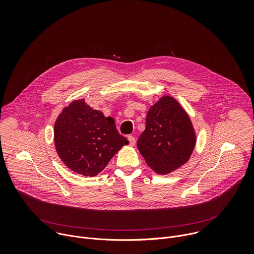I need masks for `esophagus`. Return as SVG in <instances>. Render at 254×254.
<instances>
[{
    "label": "esophagus",
    "mask_w": 254,
    "mask_h": 254,
    "mask_svg": "<svg viewBox=\"0 0 254 254\" xmlns=\"http://www.w3.org/2000/svg\"><path fill=\"white\" fill-rule=\"evenodd\" d=\"M127 139H128V141H129L130 146H134V143H135V137H134L133 135H128V136H127Z\"/></svg>",
    "instance_id": "1"
}]
</instances>
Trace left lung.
Returning <instances> with one entry per match:
<instances>
[{"label":"left lung","instance_id":"1","mask_svg":"<svg viewBox=\"0 0 254 254\" xmlns=\"http://www.w3.org/2000/svg\"><path fill=\"white\" fill-rule=\"evenodd\" d=\"M197 135L184 107L171 95H163L147 115L146 128L136 147L157 174L168 175L185 165L196 146Z\"/></svg>","mask_w":254,"mask_h":254}]
</instances>
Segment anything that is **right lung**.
<instances>
[{"instance_id":"right-lung-1","label":"right lung","mask_w":254,"mask_h":254,"mask_svg":"<svg viewBox=\"0 0 254 254\" xmlns=\"http://www.w3.org/2000/svg\"><path fill=\"white\" fill-rule=\"evenodd\" d=\"M54 144L68 169L94 177L128 140L119 133L113 118H105L81 98L70 102L59 114L54 125Z\"/></svg>"}]
</instances>
